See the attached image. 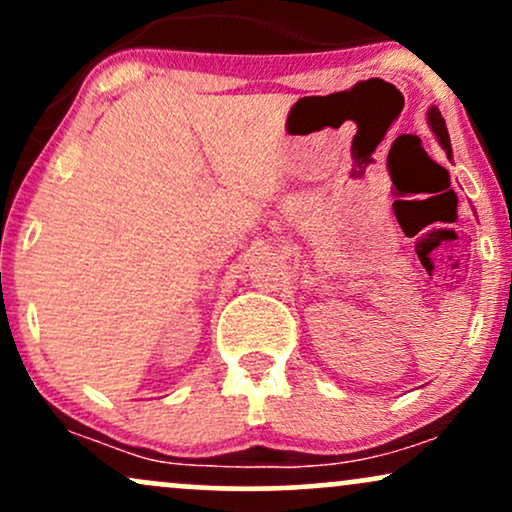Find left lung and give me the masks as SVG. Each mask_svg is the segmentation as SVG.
<instances>
[{
	"label": "left lung",
	"instance_id": "obj_1",
	"mask_svg": "<svg viewBox=\"0 0 512 512\" xmlns=\"http://www.w3.org/2000/svg\"><path fill=\"white\" fill-rule=\"evenodd\" d=\"M428 122H431V129H433V132H436L438 142H440V144H443L445 154H448V158H450V156H452V149H450V137H448V127H445V120H443V117H440V113H438V108H431V110H428Z\"/></svg>",
	"mask_w": 512,
	"mask_h": 512
}]
</instances>
